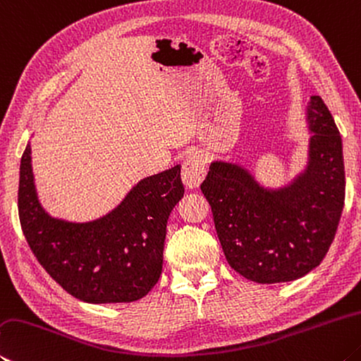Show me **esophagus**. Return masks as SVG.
I'll return each instance as SVG.
<instances>
[{
  "mask_svg": "<svg viewBox=\"0 0 361 361\" xmlns=\"http://www.w3.org/2000/svg\"><path fill=\"white\" fill-rule=\"evenodd\" d=\"M183 183H185L186 188L189 189H195L200 186V183L203 181L207 175V169H205V158L200 153H194L186 158V161L183 162Z\"/></svg>",
  "mask_w": 361,
  "mask_h": 361,
  "instance_id": "34e87169",
  "label": "esophagus"
}]
</instances>
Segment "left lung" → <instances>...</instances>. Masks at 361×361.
Wrapping results in <instances>:
<instances>
[{
    "instance_id": "1",
    "label": "left lung",
    "mask_w": 361,
    "mask_h": 361,
    "mask_svg": "<svg viewBox=\"0 0 361 361\" xmlns=\"http://www.w3.org/2000/svg\"><path fill=\"white\" fill-rule=\"evenodd\" d=\"M306 121L307 164L289 185L265 188L240 164L213 161L200 186L228 265L254 283L305 276L335 238L345 191L343 140L320 96H311Z\"/></svg>"
}]
</instances>
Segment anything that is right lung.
Returning a JSON list of instances; mask_svg holds the SVG:
<instances>
[{
	"instance_id": "right-lung-1",
	"label": "right lung",
	"mask_w": 361,
	"mask_h": 361,
	"mask_svg": "<svg viewBox=\"0 0 361 361\" xmlns=\"http://www.w3.org/2000/svg\"><path fill=\"white\" fill-rule=\"evenodd\" d=\"M183 194L181 167L175 166L140 180L99 219L51 218L37 199L28 143L20 161L18 216L37 262L72 297L130 303L159 281L167 221Z\"/></svg>"
}]
</instances>
